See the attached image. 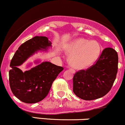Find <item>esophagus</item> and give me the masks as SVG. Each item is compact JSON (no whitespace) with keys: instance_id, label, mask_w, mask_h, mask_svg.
<instances>
[{"instance_id":"1","label":"esophagus","mask_w":125,"mask_h":125,"mask_svg":"<svg viewBox=\"0 0 125 125\" xmlns=\"http://www.w3.org/2000/svg\"><path fill=\"white\" fill-rule=\"evenodd\" d=\"M70 71H72V72L73 73H75V71H74V70H73V69H70Z\"/></svg>"}]
</instances>
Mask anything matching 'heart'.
<instances>
[{"mask_svg":"<svg viewBox=\"0 0 125 125\" xmlns=\"http://www.w3.org/2000/svg\"><path fill=\"white\" fill-rule=\"evenodd\" d=\"M64 52L69 58L70 65L76 69H84L92 65L99 58L101 46L96 41L77 38L66 44Z\"/></svg>","mask_w":125,"mask_h":125,"instance_id":"heart-1","label":"heart"}]
</instances>
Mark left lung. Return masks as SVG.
<instances>
[{"instance_id": "obj_1", "label": "left lung", "mask_w": 125, "mask_h": 125, "mask_svg": "<svg viewBox=\"0 0 125 125\" xmlns=\"http://www.w3.org/2000/svg\"><path fill=\"white\" fill-rule=\"evenodd\" d=\"M118 56L111 48L104 49L98 61L86 71H81L73 78V92L85 100L104 96L109 92L117 72Z\"/></svg>"}]
</instances>
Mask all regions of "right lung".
Here are the masks:
<instances>
[{"mask_svg":"<svg viewBox=\"0 0 125 125\" xmlns=\"http://www.w3.org/2000/svg\"><path fill=\"white\" fill-rule=\"evenodd\" d=\"M52 42L45 36H35L23 43L16 52L10 67L9 83L11 90L18 99L26 104H35L47 96L53 82L63 70L49 62L34 61L35 67L23 72L19 67L30 57L39 52H48ZM27 64L26 69L32 66Z\"/></svg>","mask_w":125,"mask_h":125,"instance_id":"1","label":"right lung"}]
</instances>
